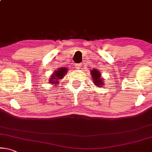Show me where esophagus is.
Instances as JSON below:
<instances>
[{
	"label": "esophagus",
	"instance_id": "1",
	"mask_svg": "<svg viewBox=\"0 0 152 152\" xmlns=\"http://www.w3.org/2000/svg\"><path fill=\"white\" fill-rule=\"evenodd\" d=\"M81 64H76V65H75V67L76 68V69H80V67H81Z\"/></svg>",
	"mask_w": 152,
	"mask_h": 152
}]
</instances>
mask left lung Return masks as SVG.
<instances>
[{"mask_svg": "<svg viewBox=\"0 0 152 152\" xmlns=\"http://www.w3.org/2000/svg\"><path fill=\"white\" fill-rule=\"evenodd\" d=\"M91 75H92L94 83L99 88H102V86H104V80H102L103 78H102V76H101L102 74L97 69H93L91 72Z\"/></svg>", "mask_w": 152, "mask_h": 152, "instance_id": "left-lung-1", "label": "left lung"}]
</instances>
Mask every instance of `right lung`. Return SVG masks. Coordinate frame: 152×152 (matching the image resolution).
Here are the masks:
<instances>
[{
    "mask_svg": "<svg viewBox=\"0 0 152 152\" xmlns=\"http://www.w3.org/2000/svg\"><path fill=\"white\" fill-rule=\"evenodd\" d=\"M67 70L65 67L63 68H59L57 71H56L54 72V74H53L51 76V78H50V83H58V80L62 79V78L64 77V74L66 73V71Z\"/></svg>",
    "mask_w": 152,
    "mask_h": 152,
    "instance_id": "obj_1",
    "label": "right lung"
}]
</instances>
